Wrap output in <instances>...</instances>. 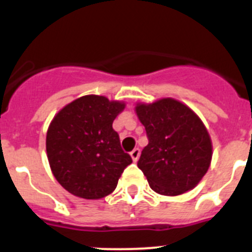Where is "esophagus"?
<instances>
[{
  "label": "esophagus",
  "instance_id": "esophagus-1",
  "mask_svg": "<svg viewBox=\"0 0 252 252\" xmlns=\"http://www.w3.org/2000/svg\"><path fill=\"white\" fill-rule=\"evenodd\" d=\"M139 154H140V149L139 148H134V149H133V151L130 152L131 159L134 160V162H137L138 158H139Z\"/></svg>",
  "mask_w": 252,
  "mask_h": 252
}]
</instances>
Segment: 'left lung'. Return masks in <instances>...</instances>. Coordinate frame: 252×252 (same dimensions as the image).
I'll return each mask as SVG.
<instances>
[{
  "label": "left lung",
  "instance_id": "obj_1",
  "mask_svg": "<svg viewBox=\"0 0 252 252\" xmlns=\"http://www.w3.org/2000/svg\"><path fill=\"white\" fill-rule=\"evenodd\" d=\"M135 112L148 137L138 167L152 189L165 196L192 189L212 158L210 135L201 119L185 104L169 98L138 104Z\"/></svg>",
  "mask_w": 252,
  "mask_h": 252
}]
</instances>
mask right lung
<instances>
[{
    "label": "right lung",
    "instance_id": "obj_1",
    "mask_svg": "<svg viewBox=\"0 0 252 252\" xmlns=\"http://www.w3.org/2000/svg\"><path fill=\"white\" fill-rule=\"evenodd\" d=\"M124 104L87 95L67 104L53 119L46 152L54 176L70 193L98 199L115 189L133 160L122 149L113 122Z\"/></svg>",
    "mask_w": 252,
    "mask_h": 252
}]
</instances>
